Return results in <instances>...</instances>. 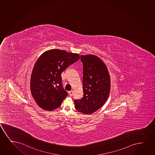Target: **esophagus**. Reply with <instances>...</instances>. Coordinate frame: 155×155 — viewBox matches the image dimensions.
<instances>
[{"mask_svg": "<svg viewBox=\"0 0 155 155\" xmlns=\"http://www.w3.org/2000/svg\"><path fill=\"white\" fill-rule=\"evenodd\" d=\"M69 95L70 96H72L73 95V91H71L69 92Z\"/></svg>", "mask_w": 155, "mask_h": 155, "instance_id": "34e87169", "label": "esophagus"}]
</instances>
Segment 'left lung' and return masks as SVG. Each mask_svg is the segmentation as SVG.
Segmentation results:
<instances>
[{"label": "left lung", "instance_id": "1", "mask_svg": "<svg viewBox=\"0 0 155 155\" xmlns=\"http://www.w3.org/2000/svg\"><path fill=\"white\" fill-rule=\"evenodd\" d=\"M81 60L83 97L75 100V108L83 114H92L105 103L110 95V74L104 62L96 55H81Z\"/></svg>", "mask_w": 155, "mask_h": 155}]
</instances>
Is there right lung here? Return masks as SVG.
<instances>
[{"mask_svg": "<svg viewBox=\"0 0 155 155\" xmlns=\"http://www.w3.org/2000/svg\"><path fill=\"white\" fill-rule=\"evenodd\" d=\"M79 59L78 53L58 49L45 51L38 59L32 71L30 90L42 110L51 111L62 104L68 93L62 88L61 73Z\"/></svg>", "mask_w": 155, "mask_h": 155, "instance_id": "add662e5", "label": "right lung"}]
</instances>
